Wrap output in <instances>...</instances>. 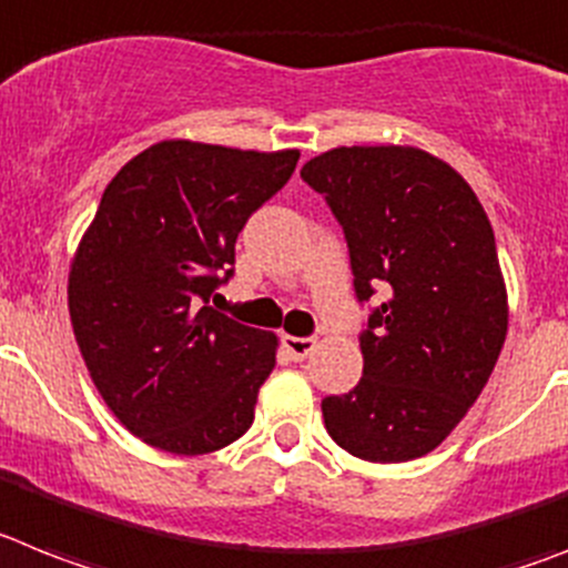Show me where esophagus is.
<instances>
[{
	"mask_svg": "<svg viewBox=\"0 0 568 568\" xmlns=\"http://www.w3.org/2000/svg\"><path fill=\"white\" fill-rule=\"evenodd\" d=\"M281 347H284V353H287L293 362H302V358H307L310 353L316 351V338H302V336H284L281 338Z\"/></svg>",
	"mask_w": 568,
	"mask_h": 568,
	"instance_id": "1",
	"label": "esophagus"
}]
</instances>
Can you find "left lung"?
<instances>
[{
	"instance_id": "left-lung-1",
	"label": "left lung",
	"mask_w": 568,
	"mask_h": 568,
	"mask_svg": "<svg viewBox=\"0 0 568 568\" xmlns=\"http://www.w3.org/2000/svg\"><path fill=\"white\" fill-rule=\"evenodd\" d=\"M302 181L327 201L371 304L353 390L324 396L327 434L367 463L434 450L486 387L508 307L494 230L474 189L410 145H342L307 160Z\"/></svg>"
}]
</instances>
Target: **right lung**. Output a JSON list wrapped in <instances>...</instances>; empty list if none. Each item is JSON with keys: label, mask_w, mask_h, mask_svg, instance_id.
<instances>
[{"label": "right lung", "mask_w": 568, "mask_h": 568, "mask_svg": "<svg viewBox=\"0 0 568 568\" xmlns=\"http://www.w3.org/2000/svg\"><path fill=\"white\" fill-rule=\"evenodd\" d=\"M298 152L163 140L105 186L68 275L71 324L97 390L125 428L169 454L244 436L275 336L210 307L235 273L250 215Z\"/></svg>", "instance_id": "obj_1"}]
</instances>
